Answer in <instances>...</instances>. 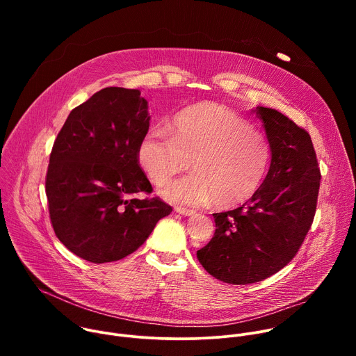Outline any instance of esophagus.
Returning a JSON list of instances; mask_svg holds the SVG:
<instances>
[{
    "label": "esophagus",
    "mask_w": 356,
    "mask_h": 356,
    "mask_svg": "<svg viewBox=\"0 0 356 356\" xmlns=\"http://www.w3.org/2000/svg\"><path fill=\"white\" fill-rule=\"evenodd\" d=\"M175 211H176L177 214L184 216V217H190V216L194 214L193 210H188V209H184V207H175Z\"/></svg>",
    "instance_id": "obj_1"
}]
</instances>
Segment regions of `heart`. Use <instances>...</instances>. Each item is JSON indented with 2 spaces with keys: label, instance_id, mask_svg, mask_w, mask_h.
<instances>
[{
  "label": "heart",
  "instance_id": "b5f03b06",
  "mask_svg": "<svg viewBox=\"0 0 356 356\" xmlns=\"http://www.w3.org/2000/svg\"><path fill=\"white\" fill-rule=\"evenodd\" d=\"M136 155L155 186H165L193 162L195 173L165 188L169 200L190 206L214 201L220 209H231L258 193L270 166L272 147L234 111L204 103L180 111L172 129H147Z\"/></svg>",
  "mask_w": 356,
  "mask_h": 356
}]
</instances>
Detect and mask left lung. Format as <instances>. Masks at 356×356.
Returning <instances> with one entry per match:
<instances>
[{"mask_svg": "<svg viewBox=\"0 0 356 356\" xmlns=\"http://www.w3.org/2000/svg\"><path fill=\"white\" fill-rule=\"evenodd\" d=\"M272 147L269 172L242 207L213 214L216 232L197 259L231 284L261 282L298 252L317 207L321 173L310 134L282 113L257 107Z\"/></svg>", "mask_w": 356, "mask_h": 356, "instance_id": "obj_1", "label": "left lung"}]
</instances>
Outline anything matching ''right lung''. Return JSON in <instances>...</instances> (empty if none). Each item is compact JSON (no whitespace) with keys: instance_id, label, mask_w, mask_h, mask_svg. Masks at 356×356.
Segmentation results:
<instances>
[{"instance_id":"right-lung-1","label":"right lung","mask_w":356,"mask_h":356,"mask_svg":"<svg viewBox=\"0 0 356 356\" xmlns=\"http://www.w3.org/2000/svg\"><path fill=\"white\" fill-rule=\"evenodd\" d=\"M147 101L139 90L107 87L67 117L46 173L50 222L79 258L106 264L135 252L158 221L172 213L138 162L149 129Z\"/></svg>"}]
</instances>
